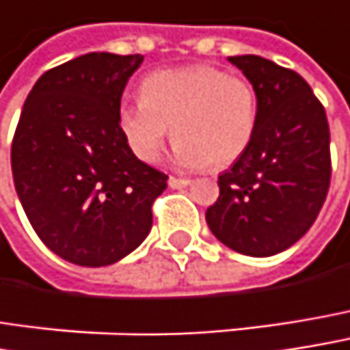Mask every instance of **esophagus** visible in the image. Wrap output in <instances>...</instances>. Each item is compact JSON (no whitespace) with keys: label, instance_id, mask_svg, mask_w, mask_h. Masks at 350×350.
<instances>
[{"label":"esophagus","instance_id":"1","mask_svg":"<svg viewBox=\"0 0 350 350\" xmlns=\"http://www.w3.org/2000/svg\"><path fill=\"white\" fill-rule=\"evenodd\" d=\"M188 184H190L188 178H176V176H170V178H168V186H170V188H186Z\"/></svg>","mask_w":350,"mask_h":350}]
</instances>
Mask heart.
Instances as JSON below:
<instances>
[{
	"label": "heart",
	"instance_id": "1",
	"mask_svg": "<svg viewBox=\"0 0 350 350\" xmlns=\"http://www.w3.org/2000/svg\"><path fill=\"white\" fill-rule=\"evenodd\" d=\"M138 102H122L118 126L146 164L160 158L170 136L182 168H226L254 140L258 94L244 78L208 64L160 70L146 76Z\"/></svg>",
	"mask_w": 350,
	"mask_h": 350
}]
</instances>
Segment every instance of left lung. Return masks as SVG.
<instances>
[{"label": "left lung", "mask_w": 350, "mask_h": 350, "mask_svg": "<svg viewBox=\"0 0 350 350\" xmlns=\"http://www.w3.org/2000/svg\"><path fill=\"white\" fill-rule=\"evenodd\" d=\"M258 94L248 150L218 176L206 210L212 234L246 256H272L306 234L331 184V132L323 104L288 68L260 55L228 57Z\"/></svg>", "instance_id": "left-lung-1"}]
</instances>
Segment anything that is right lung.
Segmentation results:
<instances>
[{
    "mask_svg": "<svg viewBox=\"0 0 350 350\" xmlns=\"http://www.w3.org/2000/svg\"><path fill=\"white\" fill-rule=\"evenodd\" d=\"M144 55L85 53L31 88L12 144L19 202L51 252L80 267H108L138 248L168 176L138 160L118 108Z\"/></svg>",
    "mask_w": 350,
    "mask_h": 350,
    "instance_id": "add662e5",
    "label": "right lung"
}]
</instances>
